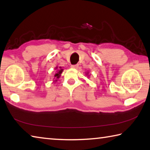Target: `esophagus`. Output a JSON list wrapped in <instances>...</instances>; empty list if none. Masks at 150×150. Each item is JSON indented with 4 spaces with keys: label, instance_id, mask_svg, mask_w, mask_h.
<instances>
[{
    "label": "esophagus",
    "instance_id": "esophagus-1",
    "mask_svg": "<svg viewBox=\"0 0 150 150\" xmlns=\"http://www.w3.org/2000/svg\"><path fill=\"white\" fill-rule=\"evenodd\" d=\"M71 68H73V69H77L78 67V65H77V64H75V65H71Z\"/></svg>",
    "mask_w": 150,
    "mask_h": 150
}]
</instances>
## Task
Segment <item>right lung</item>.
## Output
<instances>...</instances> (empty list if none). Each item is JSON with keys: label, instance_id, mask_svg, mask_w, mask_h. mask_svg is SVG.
<instances>
[{"label": "right lung", "instance_id": "1", "mask_svg": "<svg viewBox=\"0 0 150 150\" xmlns=\"http://www.w3.org/2000/svg\"><path fill=\"white\" fill-rule=\"evenodd\" d=\"M56 69H57V72H56V73L54 74V77L57 78V79H58V78L60 77L61 73H62V71H63V69H62V67H56ZM57 79H56L55 81H57Z\"/></svg>", "mask_w": 150, "mask_h": 150}]
</instances>
